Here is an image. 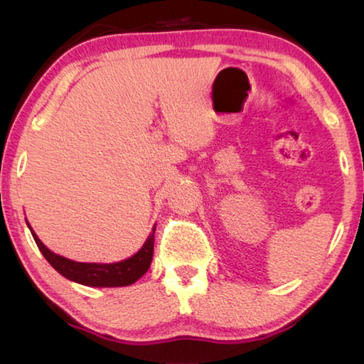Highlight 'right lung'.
<instances>
[{"label": "right lung", "mask_w": 364, "mask_h": 364, "mask_svg": "<svg viewBox=\"0 0 364 364\" xmlns=\"http://www.w3.org/2000/svg\"><path fill=\"white\" fill-rule=\"evenodd\" d=\"M30 228V226H28ZM32 231V228H30ZM154 232L156 226L152 228V232L144 242L143 249L133 257L119 263H80L72 262L69 258L53 254L38 236L32 231V236L38 245L43 257L46 258L49 264L64 276V278L75 281L78 284L93 286V287H122L130 286L134 281H138L151 267L152 254H154Z\"/></svg>", "instance_id": "right-lung-1"}]
</instances>
